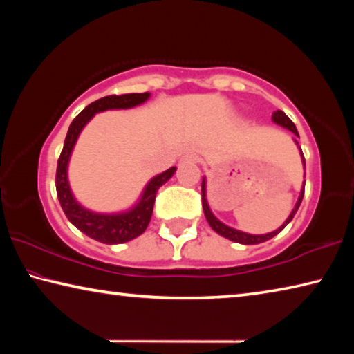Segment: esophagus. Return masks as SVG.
Wrapping results in <instances>:
<instances>
[{
	"instance_id": "obj_1",
	"label": "esophagus",
	"mask_w": 354,
	"mask_h": 354,
	"mask_svg": "<svg viewBox=\"0 0 354 354\" xmlns=\"http://www.w3.org/2000/svg\"><path fill=\"white\" fill-rule=\"evenodd\" d=\"M183 162H198V156L194 153H187L183 158Z\"/></svg>"
}]
</instances>
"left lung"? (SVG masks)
<instances>
[{
  "instance_id": "left-lung-1",
  "label": "left lung",
  "mask_w": 354,
  "mask_h": 354,
  "mask_svg": "<svg viewBox=\"0 0 354 354\" xmlns=\"http://www.w3.org/2000/svg\"><path fill=\"white\" fill-rule=\"evenodd\" d=\"M272 120H273V122L277 123V124H281V127H283V128H287L289 131H292V133L295 134L297 137H299V136H298V131H297V128H295V124H293L292 120H290L289 117H287L283 111H277V112H273ZM295 143L298 145V140H297V139H295ZM299 151H301V148H299ZM301 158H303V165H304V169H306V160H304L303 151H301ZM303 196H304V187H303V190H301V194H299V198H298V201H297L295 207H293L292 214L289 215V218H287V220L284 221L283 226H279L277 231L268 232V234L253 236V234H247V232H242V231L232 230V227L223 225V223H221V221H218L217 218H215V217H214V214L211 212V209H209V206H207V200H206V181H205V179H203V184H201V200H203V209H205V215H206L207 223L211 225L212 230H214L215 232H218L220 236H223V237H226V239H230V241H232V242L243 243V245H256V243H262V242L268 241V239H272V237H274L277 234H279V232L283 231L284 227L287 226V223H289V221H290L293 217H295V214H297V211H298V207H299V205H301Z\"/></svg>"
}]
</instances>
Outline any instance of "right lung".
I'll use <instances>...</instances> for the list:
<instances>
[{"mask_svg": "<svg viewBox=\"0 0 354 354\" xmlns=\"http://www.w3.org/2000/svg\"><path fill=\"white\" fill-rule=\"evenodd\" d=\"M148 92L124 93L109 95V97L93 101V103L88 104L82 112L77 113L73 122H71L67 137H65L62 153L59 156L56 170V192L59 203H61L62 206V211L77 230L101 243H124L139 237L142 232L147 230L149 220H151L156 194H158L160 185H164L173 176V173H175L176 169L171 167V169L167 171L154 176L151 181L147 184L140 201L137 203L131 211L113 215L95 214L92 211L84 209L81 205H77V201L75 200V196L70 190L67 179V165L71 149H73L77 136H80L82 128L86 127V123L95 115V113L107 109H128V107L142 104L143 101L148 100Z\"/></svg>", "mask_w": 354, "mask_h": 354, "instance_id": "right-lung-1", "label": "right lung"}]
</instances>
